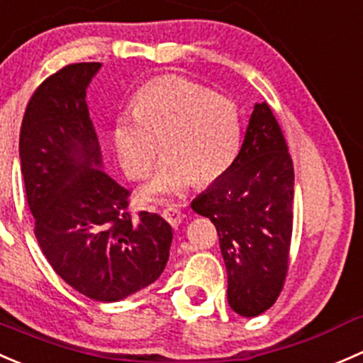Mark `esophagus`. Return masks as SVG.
Returning <instances> with one entry per match:
<instances>
[{"label": "esophagus", "instance_id": "1", "mask_svg": "<svg viewBox=\"0 0 363 363\" xmlns=\"http://www.w3.org/2000/svg\"><path fill=\"white\" fill-rule=\"evenodd\" d=\"M162 217L166 218V220L169 222V224L173 225V228H178V225L182 224V218H183V215H182V211L178 210V208H174V206H169V208H166V210L162 211Z\"/></svg>", "mask_w": 363, "mask_h": 363}]
</instances>
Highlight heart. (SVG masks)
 I'll use <instances>...</instances> for the list:
<instances>
[{"mask_svg": "<svg viewBox=\"0 0 363 363\" xmlns=\"http://www.w3.org/2000/svg\"><path fill=\"white\" fill-rule=\"evenodd\" d=\"M134 120L121 118L113 143L121 169L132 180L150 174L160 152L152 182L141 190L148 201L180 196L190 182L206 185L225 174L242 148V109L231 96L178 75L146 82L132 99Z\"/></svg>", "mask_w": 363, "mask_h": 363, "instance_id": "b5f03b06", "label": "heart"}]
</instances>
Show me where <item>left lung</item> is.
Wrapping results in <instances>:
<instances>
[{"instance_id": "1", "label": "left lung", "mask_w": 363, "mask_h": 363, "mask_svg": "<svg viewBox=\"0 0 363 363\" xmlns=\"http://www.w3.org/2000/svg\"><path fill=\"white\" fill-rule=\"evenodd\" d=\"M295 171L267 102L256 104L233 166L192 201L217 228L228 272V302L254 318L275 303L288 274Z\"/></svg>"}]
</instances>
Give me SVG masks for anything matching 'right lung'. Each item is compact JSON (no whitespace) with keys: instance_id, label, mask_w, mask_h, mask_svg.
<instances>
[{"instance_id":"obj_1","label":"right lung","mask_w":363,"mask_h":363,"mask_svg":"<svg viewBox=\"0 0 363 363\" xmlns=\"http://www.w3.org/2000/svg\"><path fill=\"white\" fill-rule=\"evenodd\" d=\"M100 63H74L45 79L28 102L19 157L35 236L56 274L96 302H120L160 277L171 225L128 211V190L107 177L86 106Z\"/></svg>"}]
</instances>
